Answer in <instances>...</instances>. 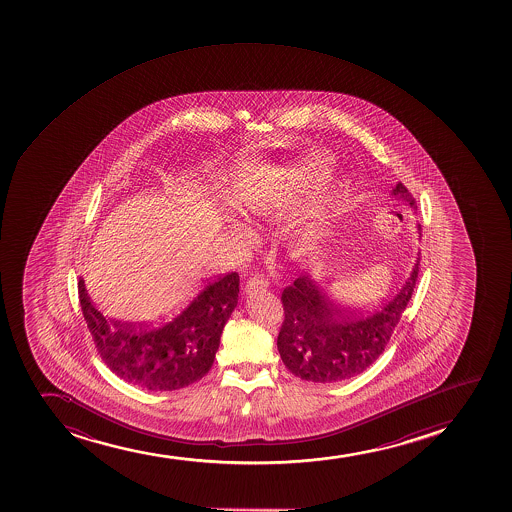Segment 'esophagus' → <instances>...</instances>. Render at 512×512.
<instances>
[{
  "instance_id": "esophagus-1",
  "label": "esophagus",
  "mask_w": 512,
  "mask_h": 512,
  "mask_svg": "<svg viewBox=\"0 0 512 512\" xmlns=\"http://www.w3.org/2000/svg\"><path fill=\"white\" fill-rule=\"evenodd\" d=\"M269 288V279H265L264 276H255L247 282V286H245V291L247 293H262L265 289Z\"/></svg>"
}]
</instances>
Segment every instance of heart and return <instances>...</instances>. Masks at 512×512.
<instances>
[{
    "label": "heart",
    "mask_w": 512,
    "mask_h": 512,
    "mask_svg": "<svg viewBox=\"0 0 512 512\" xmlns=\"http://www.w3.org/2000/svg\"><path fill=\"white\" fill-rule=\"evenodd\" d=\"M250 204H252L253 207L260 206V202L259 201H252V202H250Z\"/></svg>",
    "instance_id": "heart-1"
}]
</instances>
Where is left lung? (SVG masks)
Here are the masks:
<instances>
[{"mask_svg": "<svg viewBox=\"0 0 512 512\" xmlns=\"http://www.w3.org/2000/svg\"><path fill=\"white\" fill-rule=\"evenodd\" d=\"M415 206L407 187L398 182L393 189ZM419 260L395 298L373 313L345 315L308 277H298L282 291L284 320L277 335V349L286 368L305 381L335 383L354 378L378 359L412 299Z\"/></svg>", "mask_w": 512, "mask_h": 512, "instance_id": "1", "label": "left lung"}]
</instances>
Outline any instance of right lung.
Listing matches in <instances>:
<instances>
[{"label": "right lung", "mask_w": 512, "mask_h": 512, "mask_svg": "<svg viewBox=\"0 0 512 512\" xmlns=\"http://www.w3.org/2000/svg\"><path fill=\"white\" fill-rule=\"evenodd\" d=\"M238 293L240 276L228 272L207 279L165 322L127 323L102 315L83 279L78 282L81 311L102 361L127 383L151 391L180 390L209 373Z\"/></svg>", "instance_id": "obj_1"}]
</instances>
